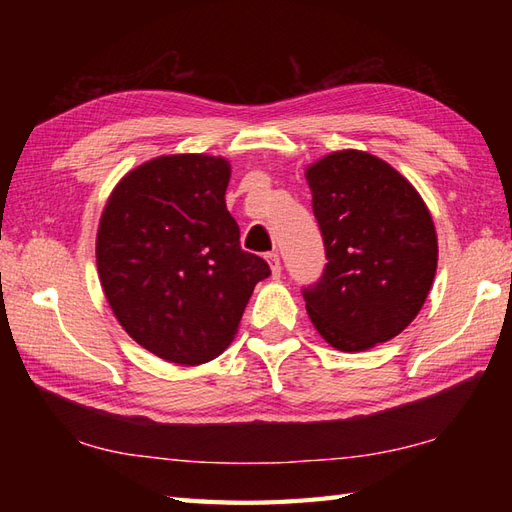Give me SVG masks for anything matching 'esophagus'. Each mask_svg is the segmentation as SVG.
<instances>
[{"label":"esophagus","instance_id":"34e87169","mask_svg":"<svg viewBox=\"0 0 512 512\" xmlns=\"http://www.w3.org/2000/svg\"><path fill=\"white\" fill-rule=\"evenodd\" d=\"M266 262L270 264V270H273V277L279 279L281 277V259L277 255V250H273V253H266Z\"/></svg>","mask_w":512,"mask_h":512}]
</instances>
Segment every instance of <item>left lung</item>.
<instances>
[{
  "label": "left lung",
  "instance_id": "8db88e82",
  "mask_svg": "<svg viewBox=\"0 0 512 512\" xmlns=\"http://www.w3.org/2000/svg\"><path fill=\"white\" fill-rule=\"evenodd\" d=\"M328 264L303 299L314 328L341 352L394 339L416 319L438 266L436 226L418 191L365 151L345 149L306 171Z\"/></svg>",
  "mask_w": 512,
  "mask_h": 512
}]
</instances>
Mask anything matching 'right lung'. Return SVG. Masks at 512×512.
Instances as JSON below:
<instances>
[{
	"label": "right lung",
	"mask_w": 512,
	"mask_h": 512,
	"mask_svg": "<svg viewBox=\"0 0 512 512\" xmlns=\"http://www.w3.org/2000/svg\"><path fill=\"white\" fill-rule=\"evenodd\" d=\"M228 178L224 158L162 156L129 171L101 215L105 297L125 332L171 363L222 354L255 284L270 275L262 257L239 246Z\"/></svg>",
	"instance_id": "right-lung-1"
}]
</instances>
